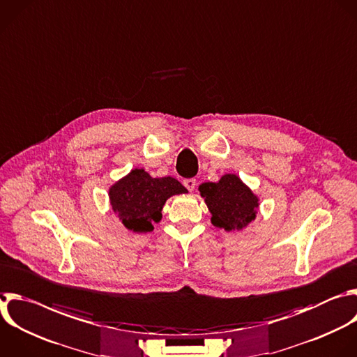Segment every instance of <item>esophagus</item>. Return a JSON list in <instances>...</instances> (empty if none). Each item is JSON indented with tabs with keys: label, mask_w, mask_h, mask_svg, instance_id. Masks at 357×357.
Returning a JSON list of instances; mask_svg holds the SVG:
<instances>
[{
	"label": "esophagus",
	"mask_w": 357,
	"mask_h": 357,
	"mask_svg": "<svg viewBox=\"0 0 357 357\" xmlns=\"http://www.w3.org/2000/svg\"><path fill=\"white\" fill-rule=\"evenodd\" d=\"M183 185H185V188H186L189 192H192V190L195 189V186H196V179H193V178L185 179V181H183Z\"/></svg>",
	"instance_id": "34e87169"
}]
</instances>
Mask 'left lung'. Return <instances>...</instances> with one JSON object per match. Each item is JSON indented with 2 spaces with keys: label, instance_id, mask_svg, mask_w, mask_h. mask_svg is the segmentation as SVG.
<instances>
[{
  "label": "left lung",
  "instance_id": "8db88e82",
  "mask_svg": "<svg viewBox=\"0 0 357 357\" xmlns=\"http://www.w3.org/2000/svg\"><path fill=\"white\" fill-rule=\"evenodd\" d=\"M199 192L217 228L241 231L257 218L259 196L236 174H224L217 182H204L199 185Z\"/></svg>",
  "mask_w": 357,
  "mask_h": 357
}]
</instances>
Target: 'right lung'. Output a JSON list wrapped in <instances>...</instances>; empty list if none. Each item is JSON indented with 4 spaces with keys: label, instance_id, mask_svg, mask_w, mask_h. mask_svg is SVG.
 Returning <instances> with one entry per match:
<instances>
[{
    "label": "right lung",
    "instance_id": "1",
    "mask_svg": "<svg viewBox=\"0 0 357 357\" xmlns=\"http://www.w3.org/2000/svg\"><path fill=\"white\" fill-rule=\"evenodd\" d=\"M188 193L186 188L172 176L153 178L144 168H135L109 186V202L113 213L123 225L136 234L150 232L154 222L162 218L165 202Z\"/></svg>",
    "mask_w": 357,
    "mask_h": 357
}]
</instances>
